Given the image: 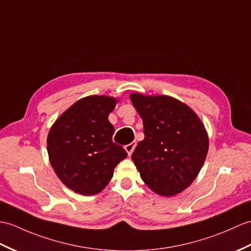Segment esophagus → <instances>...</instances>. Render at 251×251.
Masks as SVG:
<instances>
[{"label": "esophagus", "instance_id": "esophagus-1", "mask_svg": "<svg viewBox=\"0 0 251 251\" xmlns=\"http://www.w3.org/2000/svg\"><path fill=\"white\" fill-rule=\"evenodd\" d=\"M136 142H131V143H129V144H127V145H125V150H126V152H127V154L128 155H131L132 154V152H133V150H135V148H136Z\"/></svg>", "mask_w": 251, "mask_h": 251}]
</instances>
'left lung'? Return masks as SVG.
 Listing matches in <instances>:
<instances>
[{
    "mask_svg": "<svg viewBox=\"0 0 251 251\" xmlns=\"http://www.w3.org/2000/svg\"><path fill=\"white\" fill-rule=\"evenodd\" d=\"M130 100L143 121L144 139L131 155L141 178L160 196L179 194L204 164L208 151L204 125L187 104L170 96L133 93Z\"/></svg>",
    "mask_w": 251,
    "mask_h": 251,
    "instance_id": "8db88e82",
    "label": "left lung"
}]
</instances>
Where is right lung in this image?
<instances>
[{
    "label": "right lung",
    "mask_w": 251,
    "mask_h": 251,
    "mask_svg": "<svg viewBox=\"0 0 251 251\" xmlns=\"http://www.w3.org/2000/svg\"><path fill=\"white\" fill-rule=\"evenodd\" d=\"M118 99L87 96L68 108L50 128L47 150L62 183L83 196L100 192L126 158L122 145L112 141L114 127L108 116Z\"/></svg>",
    "instance_id": "add662e5"
}]
</instances>
